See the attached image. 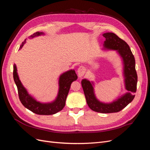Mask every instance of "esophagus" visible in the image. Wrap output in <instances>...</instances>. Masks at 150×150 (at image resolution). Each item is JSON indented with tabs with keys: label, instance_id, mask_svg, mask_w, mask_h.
<instances>
[{
	"label": "esophagus",
	"instance_id": "1",
	"mask_svg": "<svg viewBox=\"0 0 150 150\" xmlns=\"http://www.w3.org/2000/svg\"><path fill=\"white\" fill-rule=\"evenodd\" d=\"M85 71H86V69L85 67H83V66H80L78 69V71H77V72H78V76L79 77H82L83 76V75L85 73Z\"/></svg>",
	"mask_w": 150,
	"mask_h": 150
}]
</instances>
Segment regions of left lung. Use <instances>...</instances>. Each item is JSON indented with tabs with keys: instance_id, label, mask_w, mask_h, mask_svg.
<instances>
[{
	"instance_id": "obj_1",
	"label": "left lung",
	"mask_w": 150,
	"mask_h": 150,
	"mask_svg": "<svg viewBox=\"0 0 150 150\" xmlns=\"http://www.w3.org/2000/svg\"><path fill=\"white\" fill-rule=\"evenodd\" d=\"M106 40L103 44L104 51L112 50L119 54L122 62L125 87L128 91L111 103H103L94 93V83L86 79L81 81L85 98L88 106L94 111L101 113L119 112L133 100L137 91L138 76L135 69V59L128 44L113 33L103 34Z\"/></svg>"
}]
</instances>
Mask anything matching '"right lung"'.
Masks as SVG:
<instances>
[{
    "label": "right lung",
    "mask_w": 150,
    "mask_h": 150,
    "mask_svg": "<svg viewBox=\"0 0 150 150\" xmlns=\"http://www.w3.org/2000/svg\"><path fill=\"white\" fill-rule=\"evenodd\" d=\"M41 35H44V33L37 32L31 35L30 38L33 39ZM25 42L26 39L21 45L19 50L22 49ZM13 77L17 86L19 99L22 104L29 110L40 115H51L61 111L65 106L66 100L70 89L71 84L73 81L78 79V76L74 69L63 72L59 78V91L56 99L50 103H44L38 101L29 94L19 79L17 67L15 64H13Z\"/></svg>",
    "instance_id": "right-lung-1"
}]
</instances>
